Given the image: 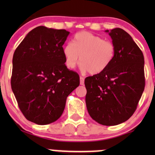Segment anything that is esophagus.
<instances>
[{"label": "esophagus", "instance_id": "obj_1", "mask_svg": "<svg viewBox=\"0 0 155 155\" xmlns=\"http://www.w3.org/2000/svg\"><path fill=\"white\" fill-rule=\"evenodd\" d=\"M84 84V79L82 77V76H80V84L83 85Z\"/></svg>", "mask_w": 155, "mask_h": 155}]
</instances>
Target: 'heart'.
<instances>
[{
    "label": "heart",
    "instance_id": "heart-1",
    "mask_svg": "<svg viewBox=\"0 0 155 155\" xmlns=\"http://www.w3.org/2000/svg\"><path fill=\"white\" fill-rule=\"evenodd\" d=\"M115 53L116 48L111 41L87 31L76 33L73 43H68L63 48L68 68L74 69L80 56L81 71L92 75L104 71L114 60Z\"/></svg>",
    "mask_w": 155,
    "mask_h": 155
}]
</instances>
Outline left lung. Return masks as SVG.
<instances>
[{
	"mask_svg": "<svg viewBox=\"0 0 155 155\" xmlns=\"http://www.w3.org/2000/svg\"><path fill=\"white\" fill-rule=\"evenodd\" d=\"M106 32L116 48L114 58L104 71L85 79V101L94 120L111 126L127 121L136 110L145 87L144 58L124 30Z\"/></svg>",
	"mask_w": 155,
	"mask_h": 155,
	"instance_id": "1",
	"label": "left lung"
}]
</instances>
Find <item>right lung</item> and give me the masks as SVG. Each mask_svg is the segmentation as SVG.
Returning a JSON list of instances; mask_svg holds the SVG:
<instances>
[{
	"instance_id": "obj_1",
	"label": "right lung",
	"mask_w": 155,
	"mask_h": 155,
	"mask_svg": "<svg viewBox=\"0 0 155 155\" xmlns=\"http://www.w3.org/2000/svg\"><path fill=\"white\" fill-rule=\"evenodd\" d=\"M69 33L37 27L14 53L12 91L25 117L37 124L58 120L67 97L79 85V74L65 64L63 45Z\"/></svg>"
}]
</instances>
